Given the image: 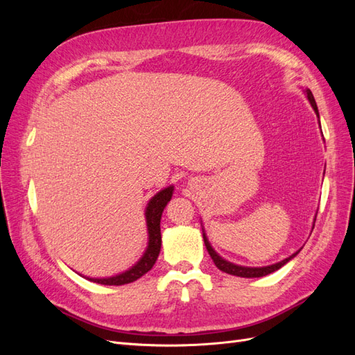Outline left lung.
<instances>
[{"label": "left lung", "mask_w": 355, "mask_h": 355, "mask_svg": "<svg viewBox=\"0 0 355 355\" xmlns=\"http://www.w3.org/2000/svg\"><path fill=\"white\" fill-rule=\"evenodd\" d=\"M306 96H308V99H309L311 105H313L314 111H315L317 115H318L317 103H315V99H314L313 93H311V90H306ZM202 239H204V244H206V249H207V252H209V254H210V257H211V261L214 262V265H216L220 271L227 272V274H231V275H237V277L253 278V277H263V275H268V274H271V272H274V271H277V270H280V268H282L283 265H286L290 259H293V257L297 254V252H296L295 254L287 257V259H284V261H282V262H278V263H275V265H271V266H265V268H245V266L234 265V263H231V262H227L225 259H222V257H220L219 254H216V252H214V250L211 249V245L209 244V241H207V239H206V235H202Z\"/></svg>", "instance_id": "left-lung-1"}]
</instances>
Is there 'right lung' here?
Masks as SVG:
<instances>
[{"instance_id": "add662e5", "label": "right lung", "mask_w": 355, "mask_h": 355, "mask_svg": "<svg viewBox=\"0 0 355 355\" xmlns=\"http://www.w3.org/2000/svg\"><path fill=\"white\" fill-rule=\"evenodd\" d=\"M171 194H173V188H166L159 191L158 194L149 201L146 207V223H148V232H149V244L142 259L139 261L132 270H128L120 275H115L111 278H90L92 282L105 284V286H123L127 283H133L137 278L145 275L151 268L154 266L157 257L161 249V231H159V220L161 214L166 207V204L170 201Z\"/></svg>"}]
</instances>
